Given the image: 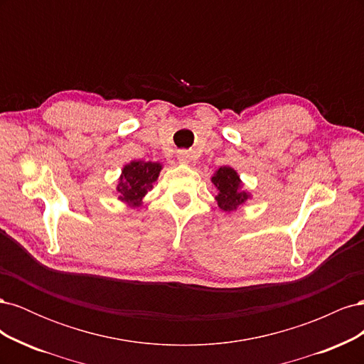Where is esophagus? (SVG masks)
<instances>
[{"mask_svg": "<svg viewBox=\"0 0 364 364\" xmlns=\"http://www.w3.org/2000/svg\"><path fill=\"white\" fill-rule=\"evenodd\" d=\"M178 161H179L181 164H190V161H191V155H190V151H186V150H181V151L178 153Z\"/></svg>", "mask_w": 364, "mask_h": 364, "instance_id": "esophagus-1", "label": "esophagus"}]
</instances>
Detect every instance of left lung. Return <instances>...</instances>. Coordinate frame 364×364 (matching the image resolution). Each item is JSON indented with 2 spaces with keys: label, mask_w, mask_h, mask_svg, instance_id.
<instances>
[{
  "label": "left lung",
  "mask_w": 364,
  "mask_h": 364,
  "mask_svg": "<svg viewBox=\"0 0 364 364\" xmlns=\"http://www.w3.org/2000/svg\"><path fill=\"white\" fill-rule=\"evenodd\" d=\"M213 183L217 186V202L223 211H234L241 203L247 200V193L240 190V179L235 170L229 167L218 168L213 176Z\"/></svg>",
  "instance_id": "left-lung-1"
}]
</instances>
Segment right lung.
Wrapping results in <instances>:
<instances>
[{"instance_id": "right-lung-1", "label": "right lung", "mask_w": 364, "mask_h": 364, "mask_svg": "<svg viewBox=\"0 0 364 364\" xmlns=\"http://www.w3.org/2000/svg\"><path fill=\"white\" fill-rule=\"evenodd\" d=\"M161 168V164L158 162H130L126 165L117 186L119 200L130 206H139L142 197L151 188V183L158 179Z\"/></svg>"}]
</instances>
